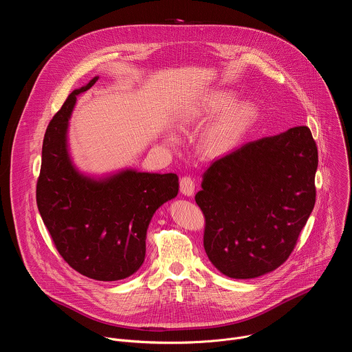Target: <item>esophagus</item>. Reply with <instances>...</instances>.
I'll return each mask as SVG.
<instances>
[{"instance_id":"obj_1","label":"esophagus","mask_w":352,"mask_h":352,"mask_svg":"<svg viewBox=\"0 0 352 352\" xmlns=\"http://www.w3.org/2000/svg\"><path fill=\"white\" fill-rule=\"evenodd\" d=\"M179 189L184 195L192 196L195 192V182L190 177H182L179 181Z\"/></svg>"}]
</instances>
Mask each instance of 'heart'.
<instances>
[{
    "instance_id": "heart-1",
    "label": "heart",
    "mask_w": 352,
    "mask_h": 352,
    "mask_svg": "<svg viewBox=\"0 0 352 352\" xmlns=\"http://www.w3.org/2000/svg\"><path fill=\"white\" fill-rule=\"evenodd\" d=\"M234 100L235 97L231 91H210L190 103L181 114L179 122L186 126L206 121L223 111L202 138L204 148L209 156H221L230 152L255 120L256 107L252 103H234ZM170 140L174 142L175 139L171 138Z\"/></svg>"
}]
</instances>
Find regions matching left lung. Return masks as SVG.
I'll use <instances>...</instances> for the list:
<instances>
[{"instance_id":"8db88e82","label":"left lung","mask_w":352,"mask_h":352,"mask_svg":"<svg viewBox=\"0 0 352 352\" xmlns=\"http://www.w3.org/2000/svg\"><path fill=\"white\" fill-rule=\"evenodd\" d=\"M316 170L308 126L248 142L213 162L195 200L214 267L245 280L281 266L314 210Z\"/></svg>"}]
</instances>
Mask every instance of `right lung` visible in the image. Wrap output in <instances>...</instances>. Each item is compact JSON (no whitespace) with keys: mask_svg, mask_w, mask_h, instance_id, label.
I'll list each match as a JSON object with an SVG mask.
<instances>
[{"mask_svg":"<svg viewBox=\"0 0 352 352\" xmlns=\"http://www.w3.org/2000/svg\"><path fill=\"white\" fill-rule=\"evenodd\" d=\"M97 79L74 90L50 121L36 200L63 259L89 278L117 281L142 266L148 223L163 204L177 196L178 177L124 170L94 179L75 168L68 153V121L76 96Z\"/></svg>","mask_w":352,"mask_h":352,"instance_id":"add662e5","label":"right lung"}]
</instances>
